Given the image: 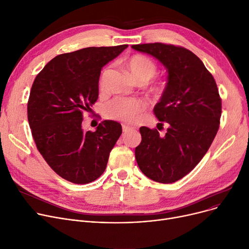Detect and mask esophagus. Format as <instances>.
<instances>
[{
  "instance_id": "esophagus-1",
  "label": "esophagus",
  "mask_w": 249,
  "mask_h": 249,
  "mask_svg": "<svg viewBox=\"0 0 249 249\" xmlns=\"http://www.w3.org/2000/svg\"><path fill=\"white\" fill-rule=\"evenodd\" d=\"M122 129H123V132H128L130 130H132L133 128L131 126H128V125H122Z\"/></svg>"
}]
</instances>
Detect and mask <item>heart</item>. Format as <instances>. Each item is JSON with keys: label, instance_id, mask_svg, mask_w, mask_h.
<instances>
[{"label": "heart", "instance_id": "b5f03b06", "mask_svg": "<svg viewBox=\"0 0 249 249\" xmlns=\"http://www.w3.org/2000/svg\"><path fill=\"white\" fill-rule=\"evenodd\" d=\"M126 67L134 80L141 85L149 82L158 71V67H156L155 62L149 57L141 54H136L130 57L126 63ZM107 72L108 70L103 72L101 85ZM163 90L164 84L162 82L153 83L147 88L148 93L155 98H160L163 94ZM145 107L146 104L139 99L115 98L105 106V113L110 119L132 122L145 109Z\"/></svg>", "mask_w": 249, "mask_h": 249}]
</instances>
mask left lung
<instances>
[{
  "label": "left lung",
  "instance_id": "1",
  "mask_svg": "<svg viewBox=\"0 0 249 249\" xmlns=\"http://www.w3.org/2000/svg\"><path fill=\"white\" fill-rule=\"evenodd\" d=\"M158 59L167 71V82L154 114L168 128L140 127L135 148L140 171L147 178L171 184L188 175L211 146L221 117V99L213 75L192 51L179 46L146 43L131 46Z\"/></svg>",
  "mask_w": 249,
  "mask_h": 249
}]
</instances>
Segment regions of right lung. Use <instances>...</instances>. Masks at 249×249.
<instances>
[{"label": "right lung", "mask_w": 249, "mask_h": 249, "mask_svg": "<svg viewBox=\"0 0 249 249\" xmlns=\"http://www.w3.org/2000/svg\"><path fill=\"white\" fill-rule=\"evenodd\" d=\"M128 47H87L51 59L32 85L28 121L37 149L49 166L73 184H89L106 169L121 124L104 120L83 129L84 113L98 100L103 67Z\"/></svg>", "instance_id": "1"}]
</instances>
